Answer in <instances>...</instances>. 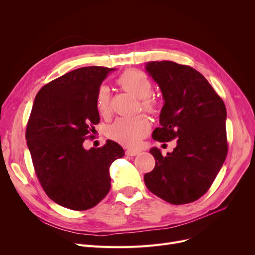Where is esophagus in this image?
Returning a JSON list of instances; mask_svg holds the SVG:
<instances>
[{"instance_id":"esophagus-1","label":"esophagus","mask_w":255,"mask_h":255,"mask_svg":"<svg viewBox=\"0 0 255 255\" xmlns=\"http://www.w3.org/2000/svg\"><path fill=\"white\" fill-rule=\"evenodd\" d=\"M138 154H139V151H137V150H131V149H129V150L126 151V155L127 156H136Z\"/></svg>"}]
</instances>
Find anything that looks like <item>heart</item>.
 <instances>
[{"label":"heart","mask_w":255,"mask_h":255,"mask_svg":"<svg viewBox=\"0 0 255 255\" xmlns=\"http://www.w3.org/2000/svg\"><path fill=\"white\" fill-rule=\"evenodd\" d=\"M118 84L126 92L140 99L142 109L156 114L159 109L158 101L151 96L153 84L149 76L138 69H128L118 78ZM96 109L100 116L111 114V91L102 85L96 95ZM150 129V122L144 116L118 118L107 128V135L112 139L127 146H137Z\"/></svg>","instance_id":"obj_1"}]
</instances>
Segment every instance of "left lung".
Returning <instances> with one entry per match:
<instances>
[{"instance_id":"obj_1","label":"left lung","mask_w":255,"mask_h":255,"mask_svg":"<svg viewBox=\"0 0 255 255\" xmlns=\"http://www.w3.org/2000/svg\"><path fill=\"white\" fill-rule=\"evenodd\" d=\"M145 70L164 99L152 136L161 142L177 139V146L166 156L150 150L156 163L144 175V184L169 204L192 203L209 190L227 155L224 102L190 66L155 61Z\"/></svg>"}]
</instances>
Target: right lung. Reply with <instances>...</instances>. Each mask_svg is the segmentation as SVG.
Returning a JSON list of instances; mask_svg holds the SVG:
<instances>
[{
    "label": "right lung",
    "instance_id": "1",
    "mask_svg": "<svg viewBox=\"0 0 255 255\" xmlns=\"http://www.w3.org/2000/svg\"><path fill=\"white\" fill-rule=\"evenodd\" d=\"M114 70L83 67L53 79L36 95L26 144L43 190L64 208L85 211L100 203L111 189V164L125 154L110 139L101 148H84L100 121L97 91Z\"/></svg>",
    "mask_w": 255,
    "mask_h": 255
}]
</instances>
